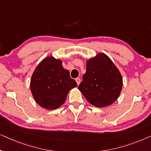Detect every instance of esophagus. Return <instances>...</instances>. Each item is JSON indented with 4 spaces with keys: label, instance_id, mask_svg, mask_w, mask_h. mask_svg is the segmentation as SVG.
Segmentation results:
<instances>
[{
    "label": "esophagus",
    "instance_id": "esophagus-1",
    "mask_svg": "<svg viewBox=\"0 0 151 151\" xmlns=\"http://www.w3.org/2000/svg\"><path fill=\"white\" fill-rule=\"evenodd\" d=\"M75 80H76V83H77V85L78 86V85L80 84V82H81V79H80V78H76Z\"/></svg>",
    "mask_w": 151,
    "mask_h": 151
}]
</instances>
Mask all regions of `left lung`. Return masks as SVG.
I'll list each match as a JSON object with an SVG mask.
<instances>
[{
	"label": "left lung",
	"mask_w": 151,
	"mask_h": 151,
	"mask_svg": "<svg viewBox=\"0 0 151 151\" xmlns=\"http://www.w3.org/2000/svg\"><path fill=\"white\" fill-rule=\"evenodd\" d=\"M122 76L111 59L103 52L86 61V73L78 87L90 104L96 107L111 105L122 88Z\"/></svg>",
	"instance_id": "obj_1"
}]
</instances>
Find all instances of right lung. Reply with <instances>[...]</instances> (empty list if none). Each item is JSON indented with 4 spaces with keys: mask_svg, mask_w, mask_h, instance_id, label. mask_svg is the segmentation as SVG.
<instances>
[{
    "mask_svg": "<svg viewBox=\"0 0 151 151\" xmlns=\"http://www.w3.org/2000/svg\"><path fill=\"white\" fill-rule=\"evenodd\" d=\"M77 86L63 68L62 61L52 55L37 65L30 82L31 92L36 103L46 109H56L64 103L69 91Z\"/></svg>",
    "mask_w": 151,
    "mask_h": 151,
    "instance_id": "right-lung-1",
    "label": "right lung"
}]
</instances>
